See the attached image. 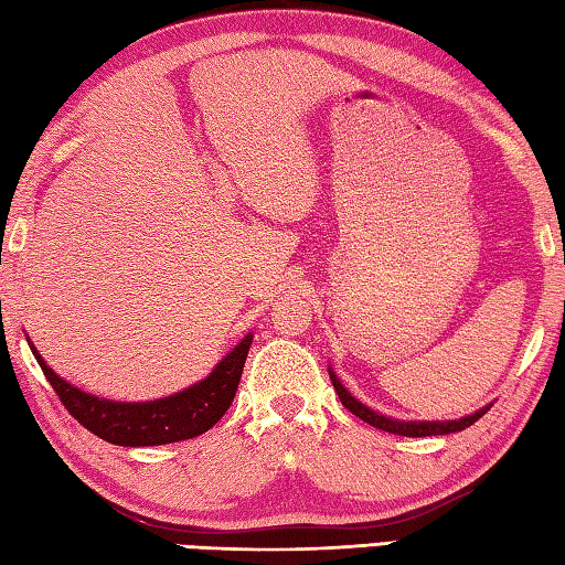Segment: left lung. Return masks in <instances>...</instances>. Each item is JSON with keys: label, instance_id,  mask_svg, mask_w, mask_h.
Wrapping results in <instances>:
<instances>
[{"label": "left lung", "instance_id": "8db88e82", "mask_svg": "<svg viewBox=\"0 0 565 565\" xmlns=\"http://www.w3.org/2000/svg\"><path fill=\"white\" fill-rule=\"evenodd\" d=\"M328 371H330L332 386H334V391H338L340 401L347 411L356 417H362L364 423H369L371 427L391 431V435H401V437H435V435H451V431H461L466 427H471L476 419H481L490 411V405H493V403H488L481 407V411H476V413L459 417V419H398V417L383 415V413L374 411V407H369L359 398H354V395L342 386V381L338 374H334L332 366H328Z\"/></svg>", "mask_w": 565, "mask_h": 565}]
</instances>
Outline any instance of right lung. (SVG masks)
Returning <instances> with one entry per match:
<instances>
[{
    "mask_svg": "<svg viewBox=\"0 0 565 565\" xmlns=\"http://www.w3.org/2000/svg\"><path fill=\"white\" fill-rule=\"evenodd\" d=\"M26 342L35 362L43 369L45 379L51 381L53 391L82 427H87L106 441L118 444V447H160V444L194 439L203 435V431H209L225 415L235 398L239 376H243L252 332H247L215 364L211 374L194 383V386L164 395V398L140 403L99 398V395L72 386L70 381L57 376L45 364V359L35 350L31 340Z\"/></svg>",
    "mask_w": 565,
    "mask_h": 565,
    "instance_id": "right-lung-1",
    "label": "right lung"
}]
</instances>
